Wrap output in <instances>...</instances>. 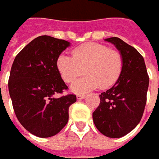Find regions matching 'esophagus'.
<instances>
[{
	"instance_id": "1",
	"label": "esophagus",
	"mask_w": 159,
	"mask_h": 159,
	"mask_svg": "<svg viewBox=\"0 0 159 159\" xmlns=\"http://www.w3.org/2000/svg\"><path fill=\"white\" fill-rule=\"evenodd\" d=\"M86 97V95H77V99L78 100H82Z\"/></svg>"
}]
</instances>
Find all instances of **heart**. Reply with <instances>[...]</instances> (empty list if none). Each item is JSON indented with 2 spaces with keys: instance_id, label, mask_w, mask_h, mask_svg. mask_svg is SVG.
Returning a JSON list of instances; mask_svg holds the SVG:
<instances>
[{
  "instance_id": "obj_1",
  "label": "heart",
  "mask_w": 159,
  "mask_h": 159,
  "mask_svg": "<svg viewBox=\"0 0 159 159\" xmlns=\"http://www.w3.org/2000/svg\"><path fill=\"white\" fill-rule=\"evenodd\" d=\"M72 57L59 55L56 66L60 77L66 83L72 82L84 69L85 76L70 86V91L75 94H84L97 88L109 89L120 76L122 56L118 50L110 49L105 45L85 43L72 50Z\"/></svg>"
}]
</instances>
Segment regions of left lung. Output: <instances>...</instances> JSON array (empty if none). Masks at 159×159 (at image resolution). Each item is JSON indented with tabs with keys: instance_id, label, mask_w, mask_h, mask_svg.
<instances>
[{
	"instance_id": "1",
	"label": "left lung",
	"mask_w": 159,
	"mask_h": 159,
	"mask_svg": "<svg viewBox=\"0 0 159 159\" xmlns=\"http://www.w3.org/2000/svg\"><path fill=\"white\" fill-rule=\"evenodd\" d=\"M104 40L112 43L121 54L123 66L116 83L101 93L100 104L93 112V120L103 135L120 138L141 121L150 79L143 57L134 47L117 37Z\"/></svg>"
}]
</instances>
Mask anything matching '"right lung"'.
Masks as SVG:
<instances>
[{
    "label": "right lung",
    "instance_id": "1",
    "mask_svg": "<svg viewBox=\"0 0 159 159\" xmlns=\"http://www.w3.org/2000/svg\"><path fill=\"white\" fill-rule=\"evenodd\" d=\"M70 46L69 41L48 35L33 40L17 54L9 79V92L16 116L31 134L51 137L69 119V107L76 95L56 98L67 86L56 66L57 58Z\"/></svg>",
    "mask_w": 159,
    "mask_h": 159
}]
</instances>
